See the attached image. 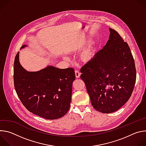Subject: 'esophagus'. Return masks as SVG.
<instances>
[{"instance_id":"obj_1","label":"esophagus","mask_w":146,"mask_h":146,"mask_svg":"<svg viewBox=\"0 0 146 146\" xmlns=\"http://www.w3.org/2000/svg\"><path fill=\"white\" fill-rule=\"evenodd\" d=\"M75 75H76V78H80V75H81V73H80L78 70H75Z\"/></svg>"}]
</instances>
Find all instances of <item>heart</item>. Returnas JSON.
<instances>
[{
	"label": "heart",
	"mask_w": 146,
	"mask_h": 146,
	"mask_svg": "<svg viewBox=\"0 0 146 146\" xmlns=\"http://www.w3.org/2000/svg\"><path fill=\"white\" fill-rule=\"evenodd\" d=\"M95 47L94 43L91 42L88 46L83 50L80 55V59L84 63H88L94 57L95 54Z\"/></svg>",
	"instance_id": "obj_1"
}]
</instances>
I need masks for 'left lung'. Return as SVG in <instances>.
Instances as JSON below:
<instances>
[{
  "label": "left lung",
  "mask_w": 146,
  "mask_h": 146,
  "mask_svg": "<svg viewBox=\"0 0 146 146\" xmlns=\"http://www.w3.org/2000/svg\"><path fill=\"white\" fill-rule=\"evenodd\" d=\"M110 32L105 46L80 69L92 106L103 113L118 110L129 100L136 78L128 43L114 29Z\"/></svg>",
  "instance_id": "8db88e82"
}]
</instances>
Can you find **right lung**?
<instances>
[{"mask_svg": "<svg viewBox=\"0 0 146 146\" xmlns=\"http://www.w3.org/2000/svg\"><path fill=\"white\" fill-rule=\"evenodd\" d=\"M27 46L23 45L21 48ZM14 84L17 94L30 112L48 119L59 118L70 108L72 83L75 80L72 68L48 66L29 72L21 65L19 52L14 59Z\"/></svg>", "mask_w": 146, "mask_h": 146, "instance_id": "right-lung-1", "label": "right lung"}]
</instances>
